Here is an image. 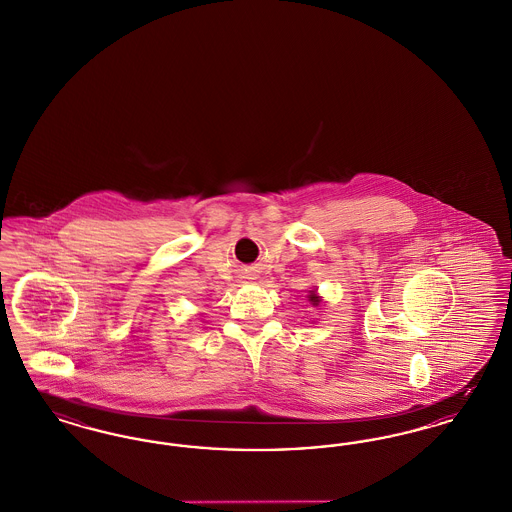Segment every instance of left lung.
Listing matches in <instances>:
<instances>
[{
    "label": "left lung",
    "mask_w": 512,
    "mask_h": 512,
    "mask_svg": "<svg viewBox=\"0 0 512 512\" xmlns=\"http://www.w3.org/2000/svg\"><path fill=\"white\" fill-rule=\"evenodd\" d=\"M308 301H310V303H312V307H318V305H320V301H322V299H320V297H318V293H316V291H310V295H308Z\"/></svg>",
    "instance_id": "obj_1"
}]
</instances>
